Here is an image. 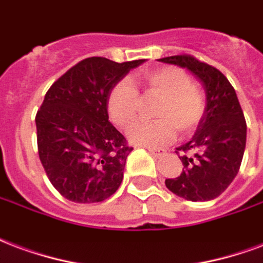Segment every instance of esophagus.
Wrapping results in <instances>:
<instances>
[{
	"label": "esophagus",
	"instance_id": "obj_1",
	"mask_svg": "<svg viewBox=\"0 0 263 263\" xmlns=\"http://www.w3.org/2000/svg\"><path fill=\"white\" fill-rule=\"evenodd\" d=\"M146 151L151 153L153 157H160L164 152L160 151V149H155V147H146Z\"/></svg>",
	"mask_w": 263,
	"mask_h": 263
}]
</instances>
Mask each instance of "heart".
<instances>
[{"instance_id": "1", "label": "heart", "mask_w": 263, "mask_h": 263, "mask_svg": "<svg viewBox=\"0 0 263 263\" xmlns=\"http://www.w3.org/2000/svg\"><path fill=\"white\" fill-rule=\"evenodd\" d=\"M145 93L160 97L156 110L157 121H138L129 128V142L141 146L157 147L176 138V128L190 134L201 122L205 112L202 93L192 86L188 73L177 67L149 69L139 75ZM139 95L129 81H121L107 97V112L116 126L125 129L137 116Z\"/></svg>"}]
</instances>
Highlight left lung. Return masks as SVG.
<instances>
[{
  "label": "left lung",
  "instance_id": "obj_1",
  "mask_svg": "<svg viewBox=\"0 0 263 263\" xmlns=\"http://www.w3.org/2000/svg\"><path fill=\"white\" fill-rule=\"evenodd\" d=\"M159 61L192 72L206 96L205 112L194 137L177 147L184 168L177 178L166 180V186L186 201H212L233 182L246 151L247 124L238 97L219 69L191 55L181 54Z\"/></svg>",
  "mask_w": 263,
  "mask_h": 263
}]
</instances>
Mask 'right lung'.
<instances>
[{"label": "right lung", "instance_id": "1", "mask_svg": "<svg viewBox=\"0 0 263 263\" xmlns=\"http://www.w3.org/2000/svg\"><path fill=\"white\" fill-rule=\"evenodd\" d=\"M143 62L86 58L46 93L36 116L39 157L64 198L95 203L110 198L121 185L132 147L108 120L107 97Z\"/></svg>", "mask_w": 263, "mask_h": 263}]
</instances>
